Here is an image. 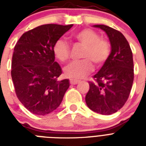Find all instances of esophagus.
I'll use <instances>...</instances> for the list:
<instances>
[{
    "label": "esophagus",
    "instance_id": "1",
    "mask_svg": "<svg viewBox=\"0 0 146 146\" xmlns=\"http://www.w3.org/2000/svg\"><path fill=\"white\" fill-rule=\"evenodd\" d=\"M79 80H70V82L71 85H76L77 84V83H79Z\"/></svg>",
    "mask_w": 146,
    "mask_h": 146
}]
</instances>
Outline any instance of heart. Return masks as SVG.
Returning <instances> with one entry per match:
<instances>
[{"label":"heart","mask_w":146,"mask_h":146,"mask_svg":"<svg viewBox=\"0 0 146 146\" xmlns=\"http://www.w3.org/2000/svg\"><path fill=\"white\" fill-rule=\"evenodd\" d=\"M73 38L84 46L82 57L84 59L72 62L64 69L66 76L72 79H81L93 70V64L102 66L110 57L111 43L91 29H84L76 33ZM55 57L62 63H65L70 57V47L63 39H58L53 47Z\"/></svg>","instance_id":"1"}]
</instances>
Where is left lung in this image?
Instances as JSON below:
<instances>
[{"label": "left lung", "instance_id": "8db88e82", "mask_svg": "<svg viewBox=\"0 0 146 146\" xmlns=\"http://www.w3.org/2000/svg\"><path fill=\"white\" fill-rule=\"evenodd\" d=\"M108 35L111 42L110 57L89 82L86 96L87 106L92 111L109 115L119 111L129 98L134 79L133 53L124 35L104 25H95Z\"/></svg>", "mask_w": 146, "mask_h": 146}]
</instances>
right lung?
<instances>
[{
    "instance_id": "obj_1",
    "label": "right lung",
    "mask_w": 146,
    "mask_h": 146,
    "mask_svg": "<svg viewBox=\"0 0 146 146\" xmlns=\"http://www.w3.org/2000/svg\"><path fill=\"white\" fill-rule=\"evenodd\" d=\"M72 26H38L23 33L15 45L11 64L15 92L34 114L46 115L57 109L70 86L69 80H58L62 70L54 61L53 47Z\"/></svg>"
}]
</instances>
